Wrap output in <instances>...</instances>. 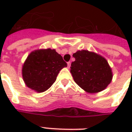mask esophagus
<instances>
[{
  "instance_id": "34e87169",
  "label": "esophagus",
  "mask_w": 132,
  "mask_h": 132,
  "mask_svg": "<svg viewBox=\"0 0 132 132\" xmlns=\"http://www.w3.org/2000/svg\"><path fill=\"white\" fill-rule=\"evenodd\" d=\"M67 66H68V68H70V62H67Z\"/></svg>"
}]
</instances>
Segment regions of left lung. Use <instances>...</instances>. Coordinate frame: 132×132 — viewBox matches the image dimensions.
Here are the masks:
<instances>
[{
  "mask_svg": "<svg viewBox=\"0 0 132 132\" xmlns=\"http://www.w3.org/2000/svg\"><path fill=\"white\" fill-rule=\"evenodd\" d=\"M75 61L70 66L73 79L79 86L89 93L101 92L110 84L112 69L102 56L86 50L72 55Z\"/></svg>",
  "mask_w": 132,
  "mask_h": 132,
  "instance_id": "obj_1",
  "label": "left lung"
}]
</instances>
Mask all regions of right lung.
Returning a JSON list of instances; mask_svg holds the SVG:
<instances>
[{"label":"right lung","mask_w":132,"mask_h":132,"mask_svg":"<svg viewBox=\"0 0 132 132\" xmlns=\"http://www.w3.org/2000/svg\"><path fill=\"white\" fill-rule=\"evenodd\" d=\"M66 66V62L55 50H36L29 55L24 63L22 77L28 88L43 92L53 84L58 73Z\"/></svg>","instance_id":"right-lung-1"}]
</instances>
